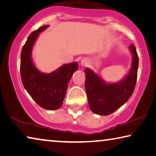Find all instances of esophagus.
Segmentation results:
<instances>
[{"label":"esophagus","mask_w":156,"mask_h":156,"mask_svg":"<svg viewBox=\"0 0 156 156\" xmlns=\"http://www.w3.org/2000/svg\"><path fill=\"white\" fill-rule=\"evenodd\" d=\"M89 65V60L87 59H83L81 60V66H87Z\"/></svg>","instance_id":"34e87169"}]
</instances>
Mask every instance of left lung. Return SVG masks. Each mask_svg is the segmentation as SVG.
<instances>
[{
    "label": "left lung",
    "mask_w": 156,
    "mask_h": 156,
    "mask_svg": "<svg viewBox=\"0 0 156 156\" xmlns=\"http://www.w3.org/2000/svg\"><path fill=\"white\" fill-rule=\"evenodd\" d=\"M132 63L129 73L119 82L106 83L98 74L85 69V90L89 105L94 113L108 115L123 105L132 96L137 77L139 58L135 46H129Z\"/></svg>",
    "instance_id": "8db88e82"
}]
</instances>
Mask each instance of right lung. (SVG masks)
Returning a JSON list of instances; mask_svg holds the SVG:
<instances>
[{"mask_svg": "<svg viewBox=\"0 0 156 156\" xmlns=\"http://www.w3.org/2000/svg\"><path fill=\"white\" fill-rule=\"evenodd\" d=\"M48 27L41 26L27 39L21 53L20 72L24 88L33 99L46 110L59 109L63 104L68 83L78 68V62L63 65L50 73H41L32 60V50L39 34Z\"/></svg>", "mask_w": 156, "mask_h": 156, "instance_id": "right-lung-1", "label": "right lung"}]
</instances>
